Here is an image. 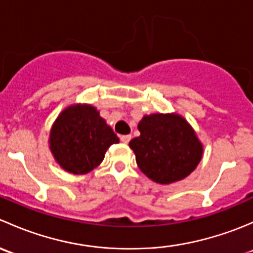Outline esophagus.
Listing matches in <instances>:
<instances>
[{
	"label": "esophagus",
	"instance_id": "34e87169",
	"mask_svg": "<svg viewBox=\"0 0 253 253\" xmlns=\"http://www.w3.org/2000/svg\"><path fill=\"white\" fill-rule=\"evenodd\" d=\"M120 139H121L122 143H128L129 141H131V134H124V136L120 137Z\"/></svg>",
	"mask_w": 253,
	"mask_h": 253
}]
</instances>
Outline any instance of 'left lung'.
Masks as SVG:
<instances>
[{
	"label": "left lung",
	"mask_w": 253,
	"mask_h": 253,
	"mask_svg": "<svg viewBox=\"0 0 253 253\" xmlns=\"http://www.w3.org/2000/svg\"><path fill=\"white\" fill-rule=\"evenodd\" d=\"M141 136L129 142L143 174L159 183L188 176L202 158V144L185 119L153 114L138 124Z\"/></svg>",
	"instance_id": "left-lung-1"
}]
</instances>
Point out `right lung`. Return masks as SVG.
<instances>
[{"label":"right lung","mask_w":253,"mask_h":253,"mask_svg":"<svg viewBox=\"0 0 253 253\" xmlns=\"http://www.w3.org/2000/svg\"><path fill=\"white\" fill-rule=\"evenodd\" d=\"M119 143L105 120L90 105H73L61 112L50 133V148L58 164L72 174H86Z\"/></svg>","instance_id":"obj_1"}]
</instances>
